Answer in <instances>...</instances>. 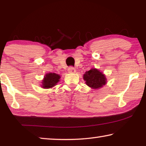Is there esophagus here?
Wrapping results in <instances>:
<instances>
[{"mask_svg":"<svg viewBox=\"0 0 146 146\" xmlns=\"http://www.w3.org/2000/svg\"><path fill=\"white\" fill-rule=\"evenodd\" d=\"M68 73H74L76 72V70L73 67H70L68 68Z\"/></svg>","mask_w":146,"mask_h":146,"instance_id":"34e87169","label":"esophagus"}]
</instances>
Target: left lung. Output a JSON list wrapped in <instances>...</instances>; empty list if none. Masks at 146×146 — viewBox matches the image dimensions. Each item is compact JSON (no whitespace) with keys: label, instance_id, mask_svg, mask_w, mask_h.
I'll use <instances>...</instances> for the list:
<instances>
[{"label":"left lung","instance_id":"obj_1","mask_svg":"<svg viewBox=\"0 0 146 146\" xmlns=\"http://www.w3.org/2000/svg\"><path fill=\"white\" fill-rule=\"evenodd\" d=\"M83 78L86 84L93 90L102 88L107 83L106 75L96 68H91L90 70L86 71L84 74Z\"/></svg>","mask_w":146,"mask_h":146}]
</instances>
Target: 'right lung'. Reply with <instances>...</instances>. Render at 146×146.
<instances>
[{"label": "right lung", "mask_w": 146, "mask_h": 146, "mask_svg": "<svg viewBox=\"0 0 146 146\" xmlns=\"http://www.w3.org/2000/svg\"><path fill=\"white\" fill-rule=\"evenodd\" d=\"M60 75L55 73H46L42 80L41 88L44 89H49L57 85V83L60 81Z\"/></svg>", "instance_id": "1"}]
</instances>
